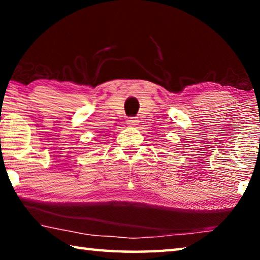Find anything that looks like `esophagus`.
I'll list each match as a JSON object with an SVG mask.
<instances>
[{
  "mask_svg": "<svg viewBox=\"0 0 260 260\" xmlns=\"http://www.w3.org/2000/svg\"><path fill=\"white\" fill-rule=\"evenodd\" d=\"M136 122H138V120H136L135 118L132 117V118H129V119H128V122H127V124H128L129 126H133V125H136Z\"/></svg>",
  "mask_w": 260,
  "mask_h": 260,
  "instance_id": "34e87169",
  "label": "esophagus"
}]
</instances>
